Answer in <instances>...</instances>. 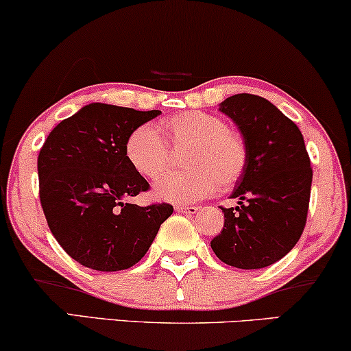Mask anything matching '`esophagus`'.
Instances as JSON below:
<instances>
[{
    "instance_id": "esophagus-1",
    "label": "esophagus",
    "mask_w": 351,
    "mask_h": 351,
    "mask_svg": "<svg viewBox=\"0 0 351 351\" xmlns=\"http://www.w3.org/2000/svg\"><path fill=\"white\" fill-rule=\"evenodd\" d=\"M176 210L183 212V214L194 215L199 210V207L197 206H176Z\"/></svg>"
}]
</instances>
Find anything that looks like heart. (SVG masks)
Segmentation results:
<instances>
[{
    "instance_id": "obj_1",
    "label": "heart",
    "mask_w": 351,
    "mask_h": 351,
    "mask_svg": "<svg viewBox=\"0 0 351 351\" xmlns=\"http://www.w3.org/2000/svg\"><path fill=\"white\" fill-rule=\"evenodd\" d=\"M160 131L152 124L134 128L124 143V157L137 175L155 180L170 165L171 149L186 147L183 171L167 173L154 186L162 201L189 204L232 188L245 175V137L220 117L206 112H183L163 119Z\"/></svg>"
}]
</instances>
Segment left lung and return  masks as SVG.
Segmentation results:
<instances>
[{"label": "left lung", "mask_w": 351, "mask_h": 351, "mask_svg": "<svg viewBox=\"0 0 351 351\" xmlns=\"http://www.w3.org/2000/svg\"><path fill=\"white\" fill-rule=\"evenodd\" d=\"M220 112L245 137L247 167L232 193L238 206L221 207L223 228L210 246L232 267H267L293 250L303 233L311 160L298 126L263 97L232 95L221 101Z\"/></svg>", "instance_id": "8db88e82"}]
</instances>
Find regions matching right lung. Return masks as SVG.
Instances as JSON below:
<instances>
[{
	"mask_svg": "<svg viewBox=\"0 0 351 351\" xmlns=\"http://www.w3.org/2000/svg\"><path fill=\"white\" fill-rule=\"evenodd\" d=\"M160 113L90 104L58 124L40 149L38 194L47 223L84 267H132L173 214L167 202H126L150 189L124 157L126 137Z\"/></svg>",
	"mask_w": 351,
	"mask_h": 351,
	"instance_id": "obj_1",
	"label": "right lung"
}]
</instances>
